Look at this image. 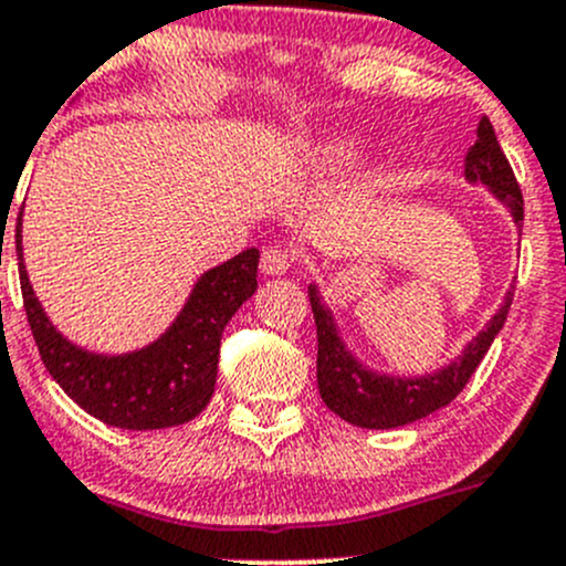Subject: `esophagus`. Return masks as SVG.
I'll return each mask as SVG.
<instances>
[{
	"mask_svg": "<svg viewBox=\"0 0 566 566\" xmlns=\"http://www.w3.org/2000/svg\"><path fill=\"white\" fill-rule=\"evenodd\" d=\"M290 262H293V259H290V253L284 251V248L271 245L262 251V262H259V268H262L265 276H282V273L290 271Z\"/></svg>",
	"mask_w": 566,
	"mask_h": 566,
	"instance_id": "1",
	"label": "esophagus"
}]
</instances>
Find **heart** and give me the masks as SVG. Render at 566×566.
Wrapping results in <instances>:
<instances>
[{
	"mask_svg": "<svg viewBox=\"0 0 566 566\" xmlns=\"http://www.w3.org/2000/svg\"><path fill=\"white\" fill-rule=\"evenodd\" d=\"M363 158V145L355 139H332L324 142L315 153V164L321 170H343Z\"/></svg>",
	"mask_w": 566,
	"mask_h": 566,
	"instance_id": "heart-1",
	"label": "heart"
}]
</instances>
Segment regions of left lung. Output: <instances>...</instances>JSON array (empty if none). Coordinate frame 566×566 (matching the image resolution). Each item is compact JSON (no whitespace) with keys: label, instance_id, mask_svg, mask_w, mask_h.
I'll return each mask as SVG.
<instances>
[{"label":"left lung","instance_id":"8db88e82","mask_svg":"<svg viewBox=\"0 0 566 566\" xmlns=\"http://www.w3.org/2000/svg\"><path fill=\"white\" fill-rule=\"evenodd\" d=\"M463 176L469 184H485L489 192L511 211L516 226H522L525 209H522V192L516 184L509 158L500 147L497 134L489 119H480L478 139L469 147ZM514 287L505 293L503 304L489 324L478 332V337L463 346L461 355L450 366L424 377H390V374L371 371L363 366L343 343L335 315L326 307L318 284H310V304H313L315 329H318V390L326 408L346 419L348 424L366 427V430H390L419 421L447 405L467 388L472 374L478 371L480 360L485 357L494 337L503 329L509 318Z\"/></svg>","mask_w":566,"mask_h":566}]
</instances>
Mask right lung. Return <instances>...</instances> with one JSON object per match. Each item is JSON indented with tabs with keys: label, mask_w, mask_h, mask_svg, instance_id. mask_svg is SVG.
<instances>
[{
	"label": "right lung",
	"mask_w": 566,
	"mask_h": 566,
	"mask_svg": "<svg viewBox=\"0 0 566 566\" xmlns=\"http://www.w3.org/2000/svg\"><path fill=\"white\" fill-rule=\"evenodd\" d=\"M15 256L24 313L41 360L88 416L123 430H164L187 424L209 405L218 379L220 337L231 315L256 290V248L206 271L170 329L128 355H97L75 346L46 318L24 271L21 211L15 220Z\"/></svg>",
	"instance_id": "obj_1"
}]
</instances>
